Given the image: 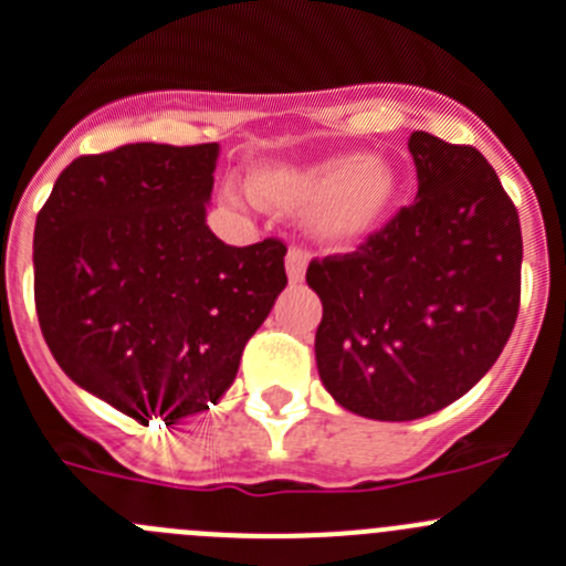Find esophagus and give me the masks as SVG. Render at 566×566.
Masks as SVG:
<instances>
[{"label": "esophagus", "instance_id": "1", "mask_svg": "<svg viewBox=\"0 0 566 566\" xmlns=\"http://www.w3.org/2000/svg\"><path fill=\"white\" fill-rule=\"evenodd\" d=\"M284 268H287L290 282H301L304 273H307V251L304 248H290L287 256H284Z\"/></svg>", "mask_w": 566, "mask_h": 566}]
</instances>
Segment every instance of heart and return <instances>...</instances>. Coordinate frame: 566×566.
<instances>
[{
	"label": "heart",
	"mask_w": 566,
	"mask_h": 566,
	"mask_svg": "<svg viewBox=\"0 0 566 566\" xmlns=\"http://www.w3.org/2000/svg\"><path fill=\"white\" fill-rule=\"evenodd\" d=\"M251 198L282 211H310L326 245H355L382 229L399 200L388 161L340 153L313 164H268L251 172Z\"/></svg>",
	"instance_id": "b5f03b06"
}]
</instances>
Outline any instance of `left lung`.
I'll use <instances>...</instances> for the list:
<instances>
[{
  "label": "left lung",
  "mask_w": 566,
  "mask_h": 566,
  "mask_svg": "<svg viewBox=\"0 0 566 566\" xmlns=\"http://www.w3.org/2000/svg\"><path fill=\"white\" fill-rule=\"evenodd\" d=\"M419 192L357 251L313 259L324 304L315 360L346 410L410 421L461 399L494 366L520 313L514 200L472 145L416 130Z\"/></svg>",
  "instance_id": "1"
}]
</instances>
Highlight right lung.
Listing matches in <instances>:
<instances>
[{
    "label": "right lung",
    "instance_id": "add662e5",
    "mask_svg": "<svg viewBox=\"0 0 566 566\" xmlns=\"http://www.w3.org/2000/svg\"><path fill=\"white\" fill-rule=\"evenodd\" d=\"M218 142L81 156L35 218V313L57 366L139 424L209 410L287 284V245L234 248L206 203Z\"/></svg>",
    "mask_w": 566,
    "mask_h": 566
}]
</instances>
